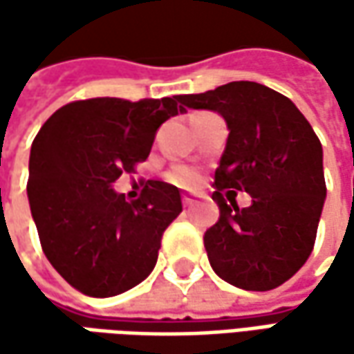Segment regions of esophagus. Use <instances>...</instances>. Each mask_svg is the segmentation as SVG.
Listing matches in <instances>:
<instances>
[{"mask_svg": "<svg viewBox=\"0 0 354 354\" xmlns=\"http://www.w3.org/2000/svg\"><path fill=\"white\" fill-rule=\"evenodd\" d=\"M195 203V198L191 197V195H183V205L185 207H191Z\"/></svg>", "mask_w": 354, "mask_h": 354, "instance_id": "34e87169", "label": "esophagus"}]
</instances>
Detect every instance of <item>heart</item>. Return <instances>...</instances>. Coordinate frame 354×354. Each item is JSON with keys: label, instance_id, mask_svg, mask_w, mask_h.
Instances as JSON below:
<instances>
[{"label": "heart", "instance_id": "b5f03b06", "mask_svg": "<svg viewBox=\"0 0 354 354\" xmlns=\"http://www.w3.org/2000/svg\"><path fill=\"white\" fill-rule=\"evenodd\" d=\"M171 181L177 185H193L195 181H197V175H195L191 169H185V167H181V169H177L171 173Z\"/></svg>", "mask_w": 354, "mask_h": 354}]
</instances>
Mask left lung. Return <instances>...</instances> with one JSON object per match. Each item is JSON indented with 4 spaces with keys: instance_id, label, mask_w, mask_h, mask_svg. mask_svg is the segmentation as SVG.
Returning a JSON list of instances; mask_svg holds the SVG:
<instances>
[{
    "instance_id": "obj_1",
    "label": "left lung",
    "mask_w": 354,
    "mask_h": 354,
    "mask_svg": "<svg viewBox=\"0 0 354 354\" xmlns=\"http://www.w3.org/2000/svg\"><path fill=\"white\" fill-rule=\"evenodd\" d=\"M177 100L216 112L228 128L212 193L221 216L205 232L211 268L242 290L278 288L315 244L327 197L319 138L290 98L258 82H228ZM223 188L248 192L251 207L226 205Z\"/></svg>"
}]
</instances>
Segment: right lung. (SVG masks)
Wrapping results in <instances>:
<instances>
[{"label":"right lung","mask_w":354,"mask_h":354,"mask_svg":"<svg viewBox=\"0 0 354 354\" xmlns=\"http://www.w3.org/2000/svg\"><path fill=\"white\" fill-rule=\"evenodd\" d=\"M177 102L78 100L39 129L29 207L47 260L78 292L112 297L153 272L163 232L183 211L179 189L147 181L142 197L126 201L112 185L147 159L159 126L185 110Z\"/></svg>","instance_id":"right-lung-1"}]
</instances>
